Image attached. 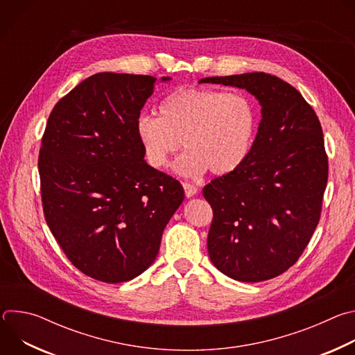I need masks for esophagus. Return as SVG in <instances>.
I'll use <instances>...</instances> for the list:
<instances>
[{
  "instance_id": "esophagus-1",
  "label": "esophagus",
  "mask_w": 355,
  "mask_h": 355,
  "mask_svg": "<svg viewBox=\"0 0 355 355\" xmlns=\"http://www.w3.org/2000/svg\"><path fill=\"white\" fill-rule=\"evenodd\" d=\"M182 187H184V191H185V196H187V198H192V196L198 192L196 187H195V185H192V184L184 182V184H182Z\"/></svg>"
}]
</instances>
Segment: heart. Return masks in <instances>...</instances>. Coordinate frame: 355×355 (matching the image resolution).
I'll list each match as a JSON object with an SVG mask.
<instances>
[{
  "label": "heart",
  "mask_w": 355,
  "mask_h": 355,
  "mask_svg": "<svg viewBox=\"0 0 355 355\" xmlns=\"http://www.w3.org/2000/svg\"><path fill=\"white\" fill-rule=\"evenodd\" d=\"M257 125L259 111L248 95L191 87L170 92L159 116L139 115L135 135L150 167H167L182 143L187 151L174 163L175 173L227 175L247 159Z\"/></svg>",
  "instance_id": "b5f03b06"
}]
</instances>
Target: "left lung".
Segmentation results:
<instances>
[{"mask_svg":"<svg viewBox=\"0 0 355 355\" xmlns=\"http://www.w3.org/2000/svg\"><path fill=\"white\" fill-rule=\"evenodd\" d=\"M198 83L245 89L261 121L244 163L204 188L214 211L212 264L241 282L285 272L306 248L320 218L327 156L320 122L288 83L266 73L207 77Z\"/></svg>","mask_w":355,"mask_h":355,"instance_id":"1","label":"left lung"}]
</instances>
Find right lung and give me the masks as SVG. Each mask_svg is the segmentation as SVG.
Wrapping results in <instances>:
<instances>
[{
	"label": "right lung",
	"instance_id": "1",
	"mask_svg": "<svg viewBox=\"0 0 355 355\" xmlns=\"http://www.w3.org/2000/svg\"><path fill=\"white\" fill-rule=\"evenodd\" d=\"M156 83L91 76L59 101L46 125L37 163L44 218L67 259L96 281H130L153 264L185 196L177 180L146 163L135 135Z\"/></svg>",
	"mask_w": 355,
	"mask_h": 355
}]
</instances>
